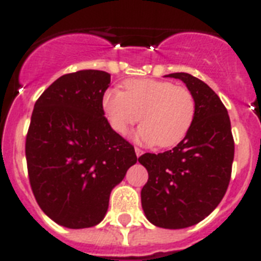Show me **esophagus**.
<instances>
[{"mask_svg":"<svg viewBox=\"0 0 261 261\" xmlns=\"http://www.w3.org/2000/svg\"><path fill=\"white\" fill-rule=\"evenodd\" d=\"M135 153H137V156L139 158V156L143 155V151H142L140 148H138V147H135Z\"/></svg>","mask_w":261,"mask_h":261,"instance_id":"1","label":"esophagus"}]
</instances>
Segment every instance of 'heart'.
Instances as JSON below:
<instances>
[{
    "mask_svg": "<svg viewBox=\"0 0 261 261\" xmlns=\"http://www.w3.org/2000/svg\"><path fill=\"white\" fill-rule=\"evenodd\" d=\"M124 92L108 89L102 109L115 133L124 135L131 126L142 122L135 134L140 143L172 147L187 137L194 122L197 103L187 87L155 79H130Z\"/></svg>",
    "mask_w": 261,
    "mask_h": 261,
    "instance_id": "b5f03b06",
    "label": "heart"
}]
</instances>
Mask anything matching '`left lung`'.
<instances>
[{"instance_id": "obj_1", "label": "left lung", "mask_w": 261, "mask_h": 261, "mask_svg": "<svg viewBox=\"0 0 261 261\" xmlns=\"http://www.w3.org/2000/svg\"><path fill=\"white\" fill-rule=\"evenodd\" d=\"M168 77L193 93L196 118L174 148L140 156L148 171L140 196L152 225L176 230L197 225L219 205L231 178L234 138L227 109L207 84L184 72Z\"/></svg>"}]
</instances>
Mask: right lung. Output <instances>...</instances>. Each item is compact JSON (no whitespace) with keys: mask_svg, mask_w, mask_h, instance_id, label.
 I'll return each instance as SVG.
<instances>
[{"mask_svg":"<svg viewBox=\"0 0 261 261\" xmlns=\"http://www.w3.org/2000/svg\"><path fill=\"white\" fill-rule=\"evenodd\" d=\"M110 74L85 69L59 77L36 99L26 137L30 185L44 214L68 228L98 225L113 188L138 158L102 109Z\"/></svg>","mask_w":261,"mask_h":261,"instance_id":"right-lung-1","label":"right lung"}]
</instances>
